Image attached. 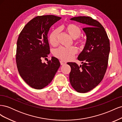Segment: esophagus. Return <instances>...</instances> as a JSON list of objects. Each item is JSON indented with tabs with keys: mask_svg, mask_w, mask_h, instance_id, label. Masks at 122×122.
<instances>
[{
	"mask_svg": "<svg viewBox=\"0 0 122 122\" xmlns=\"http://www.w3.org/2000/svg\"><path fill=\"white\" fill-rule=\"evenodd\" d=\"M60 63H61V65H65L66 64V62L64 61H60Z\"/></svg>",
	"mask_w": 122,
	"mask_h": 122,
	"instance_id": "34e87169",
	"label": "esophagus"
}]
</instances>
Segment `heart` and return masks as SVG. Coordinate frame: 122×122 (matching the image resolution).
<instances>
[{"label": "heart", "mask_w": 122, "mask_h": 122, "mask_svg": "<svg viewBox=\"0 0 122 122\" xmlns=\"http://www.w3.org/2000/svg\"><path fill=\"white\" fill-rule=\"evenodd\" d=\"M65 29L67 32L73 39H76L79 37L81 35L80 28L75 24H69L65 26ZM60 29L57 28L51 33L49 41L50 43L53 46H56L58 44V38L60 34ZM76 43L81 47H83L86 42L84 40H77ZM77 49L75 47H61L56 49L54 52L55 57L64 61L71 60L73 58L74 55L77 53Z\"/></svg>", "instance_id": "1"}]
</instances>
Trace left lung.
Returning a JSON list of instances; mask_svg holds the SVG:
<instances>
[{
	"instance_id": "left-lung-1",
	"label": "left lung",
	"mask_w": 122,
	"mask_h": 122,
	"mask_svg": "<svg viewBox=\"0 0 122 122\" xmlns=\"http://www.w3.org/2000/svg\"><path fill=\"white\" fill-rule=\"evenodd\" d=\"M71 20L86 25L82 30L86 36L84 48L78 56L83 61L79 66L75 62H68L71 68L69 79L72 86L79 93H86L100 83L108 65L110 43L104 28L97 20L90 17H73Z\"/></svg>"
}]
</instances>
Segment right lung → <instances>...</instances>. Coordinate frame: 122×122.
Masks as SVG:
<instances>
[{
  "label": "right lung",
  "instance_id": "add662e5",
  "mask_svg": "<svg viewBox=\"0 0 122 122\" xmlns=\"http://www.w3.org/2000/svg\"><path fill=\"white\" fill-rule=\"evenodd\" d=\"M61 19L54 15L36 17L25 25L18 37L16 57L18 72L25 82L35 89L48 85L61 66L53 56L47 63L42 62L50 53L49 29Z\"/></svg>",
  "mask_w": 122,
  "mask_h": 122
}]
</instances>
